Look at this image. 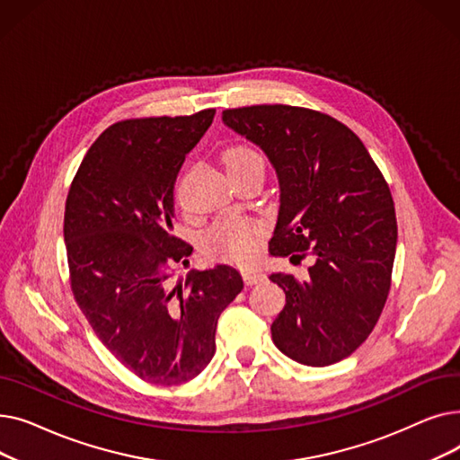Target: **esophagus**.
I'll return each instance as SVG.
<instances>
[{
    "label": "esophagus",
    "mask_w": 460,
    "mask_h": 460,
    "mask_svg": "<svg viewBox=\"0 0 460 460\" xmlns=\"http://www.w3.org/2000/svg\"><path fill=\"white\" fill-rule=\"evenodd\" d=\"M243 278H244L246 285H255V283H261V281L267 279V276H264L261 270H255V269H244Z\"/></svg>",
    "instance_id": "1"
}]
</instances>
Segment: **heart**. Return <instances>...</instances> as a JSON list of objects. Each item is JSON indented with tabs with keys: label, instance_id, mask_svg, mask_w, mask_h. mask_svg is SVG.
Listing matches in <instances>:
<instances>
[{
	"label": "heart",
	"instance_id": "1",
	"mask_svg": "<svg viewBox=\"0 0 460 460\" xmlns=\"http://www.w3.org/2000/svg\"><path fill=\"white\" fill-rule=\"evenodd\" d=\"M224 162L231 175L248 172L257 165L264 167L262 155L244 143L231 145L229 149H226ZM261 234L262 229L255 222L246 220V217L229 216L208 227L205 233V246L216 257L233 262H248L257 253Z\"/></svg>",
	"mask_w": 460,
	"mask_h": 460
}]
</instances>
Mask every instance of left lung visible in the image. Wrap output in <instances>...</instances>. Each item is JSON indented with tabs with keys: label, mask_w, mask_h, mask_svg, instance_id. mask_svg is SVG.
<instances>
[{
	"label": "left lung",
	"mask_w": 460,
	"mask_h": 460,
	"mask_svg": "<svg viewBox=\"0 0 460 460\" xmlns=\"http://www.w3.org/2000/svg\"><path fill=\"white\" fill-rule=\"evenodd\" d=\"M222 117L276 167L281 205L270 252L315 257L307 281L270 276L285 293L274 345L298 364L332 366L367 340L390 295L397 246L390 186L361 139L326 113L259 104Z\"/></svg>",
	"instance_id": "obj_1"
}]
</instances>
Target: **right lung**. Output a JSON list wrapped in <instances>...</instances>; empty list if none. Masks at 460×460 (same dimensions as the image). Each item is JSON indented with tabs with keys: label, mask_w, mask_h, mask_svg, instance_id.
<instances>
[{
	"label": "right lung",
	"mask_w": 460,
	"mask_h": 460,
	"mask_svg": "<svg viewBox=\"0 0 460 460\" xmlns=\"http://www.w3.org/2000/svg\"><path fill=\"white\" fill-rule=\"evenodd\" d=\"M216 110L125 119L108 127L70 182L63 234L72 295L102 345L145 382L198 376L222 311L243 291L217 264L173 283L191 246L173 231V184Z\"/></svg>",
	"instance_id": "right-lung-1"
}]
</instances>
